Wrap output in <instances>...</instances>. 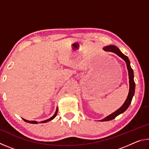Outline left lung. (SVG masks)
I'll list each match as a JSON object with an SVG mask.
<instances>
[{"mask_svg":"<svg viewBox=\"0 0 149 149\" xmlns=\"http://www.w3.org/2000/svg\"><path fill=\"white\" fill-rule=\"evenodd\" d=\"M103 50H105V51H109L114 52L116 54H117L118 56L124 60L126 63V65H127V68L128 71V75H129V83H130V90H129V93H128L127 97L125 101L123 103V105L119 109H118L116 111H115L114 112L112 113V114L108 115V116L105 117L103 118L102 120H100V122H106V121H109L112 120L113 119L118 116V115L122 114L123 112H124L127 109L128 107H130V105L132 102V100L133 99V97L134 96L135 93V84L134 81V75H133V71L130 65V61L128 57L125 55L123 54L122 52L120 51V49H118L117 47H116L115 45H108V46L104 47L103 48Z\"/></svg>","mask_w":149,"mask_h":149,"instance_id":"left-lung-1","label":"left lung"}]
</instances>
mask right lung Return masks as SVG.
Listing matches in <instances>:
<instances>
[{
	"instance_id": "obj_1",
	"label": "right lung",
	"mask_w": 149,
	"mask_h": 149,
	"mask_svg": "<svg viewBox=\"0 0 149 149\" xmlns=\"http://www.w3.org/2000/svg\"><path fill=\"white\" fill-rule=\"evenodd\" d=\"M57 112H58V108H56V112H55V113H54V114L51 117V118H49V119H47V120H44V121H42V122H40L39 123H46V122H49V121H51L52 120H53L54 118L56 117V116L57 115ZM22 119H23L25 122H27V123H34V124H37V123H38L39 122H36V121H29V120H26V119H24V118H22Z\"/></svg>"
}]
</instances>
